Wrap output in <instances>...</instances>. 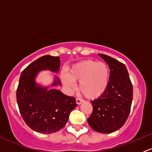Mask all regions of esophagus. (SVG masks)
Instances as JSON below:
<instances>
[{
	"instance_id": "obj_1",
	"label": "esophagus",
	"mask_w": 152,
	"mask_h": 152,
	"mask_svg": "<svg viewBox=\"0 0 152 152\" xmlns=\"http://www.w3.org/2000/svg\"><path fill=\"white\" fill-rule=\"evenodd\" d=\"M76 104H77L78 105H80L83 102V100H82V99H79V98H77V99H76Z\"/></svg>"
}]
</instances>
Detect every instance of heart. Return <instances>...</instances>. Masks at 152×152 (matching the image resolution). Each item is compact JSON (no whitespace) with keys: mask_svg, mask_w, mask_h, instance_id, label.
Here are the masks:
<instances>
[{"mask_svg":"<svg viewBox=\"0 0 152 152\" xmlns=\"http://www.w3.org/2000/svg\"><path fill=\"white\" fill-rule=\"evenodd\" d=\"M62 83L70 90L75 88L74 82H79V90L89 99L103 96L110 84V69L104 62L85 60L70 68L68 75L62 73Z\"/></svg>","mask_w":152,"mask_h":152,"instance_id":"obj_1","label":"heart"}]
</instances>
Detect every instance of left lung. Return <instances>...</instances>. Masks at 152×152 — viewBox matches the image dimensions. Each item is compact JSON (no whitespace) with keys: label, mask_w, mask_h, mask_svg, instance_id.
I'll return each instance as SVG.
<instances>
[{"label":"left lung","mask_w":152,"mask_h":152,"mask_svg":"<svg viewBox=\"0 0 152 152\" xmlns=\"http://www.w3.org/2000/svg\"><path fill=\"white\" fill-rule=\"evenodd\" d=\"M110 69L108 88L104 94L92 101L93 110L87 119L90 126L103 134L121 128L130 113L133 88L128 70L123 63L111 56L99 54Z\"/></svg>","instance_id":"left-lung-1"}]
</instances>
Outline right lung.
I'll return each mask as SVG.
<instances>
[{
  "label": "right lung",
  "mask_w": 152,
  "mask_h": 152,
  "mask_svg": "<svg viewBox=\"0 0 152 152\" xmlns=\"http://www.w3.org/2000/svg\"><path fill=\"white\" fill-rule=\"evenodd\" d=\"M60 57L46 55L31 63L21 73L17 90V102L21 116L34 131L51 134L63 128L70 113L77 104L73 97L63 94L55 87L61 85L57 76L50 85L37 82L39 72L58 73Z\"/></svg>",
  "instance_id": "obj_1"
}]
</instances>
